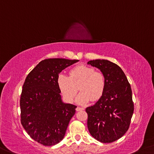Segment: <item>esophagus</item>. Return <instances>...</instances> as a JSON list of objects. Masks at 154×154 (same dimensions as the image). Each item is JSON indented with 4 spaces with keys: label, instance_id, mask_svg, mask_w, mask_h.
I'll use <instances>...</instances> for the list:
<instances>
[{
    "label": "esophagus",
    "instance_id": "esophagus-1",
    "mask_svg": "<svg viewBox=\"0 0 154 154\" xmlns=\"http://www.w3.org/2000/svg\"><path fill=\"white\" fill-rule=\"evenodd\" d=\"M84 108H81V107H77L76 110L77 111H80V110H84Z\"/></svg>",
    "mask_w": 154,
    "mask_h": 154
}]
</instances>
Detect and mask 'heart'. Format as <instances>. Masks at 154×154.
<instances>
[{
	"label": "heart",
	"mask_w": 154,
	"mask_h": 154,
	"mask_svg": "<svg viewBox=\"0 0 154 154\" xmlns=\"http://www.w3.org/2000/svg\"><path fill=\"white\" fill-rule=\"evenodd\" d=\"M57 83L63 97L68 102L72 101L78 89L81 90L76 99L77 103L81 105L88 103L90 100H99L103 96L106 86L103 73L95 71L94 68L86 65L72 68L69 72V77L60 74Z\"/></svg>",
	"instance_id": "1"
}]
</instances>
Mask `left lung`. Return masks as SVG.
I'll list each match as a JSON object with an SVG mask.
<instances>
[{
    "mask_svg": "<svg viewBox=\"0 0 154 154\" xmlns=\"http://www.w3.org/2000/svg\"><path fill=\"white\" fill-rule=\"evenodd\" d=\"M103 72L105 92L99 101L88 107L87 125L92 137L109 143L121 138L130 128L134 112L132 92L125 73L118 65L106 60L88 62Z\"/></svg>",
    "mask_w": 154,
    "mask_h": 154,
    "instance_id": "8db88e82",
    "label": "left lung"
}]
</instances>
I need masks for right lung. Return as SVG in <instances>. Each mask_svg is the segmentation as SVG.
Masks as SVG:
<instances>
[{"mask_svg":"<svg viewBox=\"0 0 154 154\" xmlns=\"http://www.w3.org/2000/svg\"><path fill=\"white\" fill-rule=\"evenodd\" d=\"M77 60L46 59L29 73L20 96L21 124L30 137L45 146L64 138L76 106L62 101L57 79L60 73Z\"/></svg>","mask_w":154,"mask_h":154,"instance_id":"add662e5","label":"right lung"}]
</instances>
